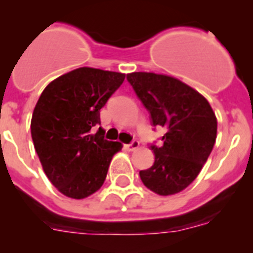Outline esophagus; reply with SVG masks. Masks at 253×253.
<instances>
[{"instance_id":"34e87169","label":"esophagus","mask_w":253,"mask_h":253,"mask_svg":"<svg viewBox=\"0 0 253 253\" xmlns=\"http://www.w3.org/2000/svg\"><path fill=\"white\" fill-rule=\"evenodd\" d=\"M138 147H139V142L138 141H132L131 143H129V144L125 145V149L128 150V152H133V150H136Z\"/></svg>"}]
</instances>
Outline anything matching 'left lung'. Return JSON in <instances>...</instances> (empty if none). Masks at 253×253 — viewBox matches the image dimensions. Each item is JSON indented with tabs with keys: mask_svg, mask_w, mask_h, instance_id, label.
Segmentation results:
<instances>
[{
	"mask_svg": "<svg viewBox=\"0 0 253 253\" xmlns=\"http://www.w3.org/2000/svg\"><path fill=\"white\" fill-rule=\"evenodd\" d=\"M127 81L150 114L153 126L167 128L162 147L152 144L154 164L141 170L145 187L160 196L175 195L197 177L216 138V117L203 95L174 77L148 72Z\"/></svg>",
	"mask_w": 253,
	"mask_h": 253,
	"instance_id": "left-lung-1",
	"label": "left lung"
}]
</instances>
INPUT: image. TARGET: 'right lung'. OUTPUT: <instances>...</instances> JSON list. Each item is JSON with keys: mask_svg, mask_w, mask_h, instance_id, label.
Instances as JSON below:
<instances>
[{"mask_svg": "<svg viewBox=\"0 0 253 253\" xmlns=\"http://www.w3.org/2000/svg\"><path fill=\"white\" fill-rule=\"evenodd\" d=\"M125 81L124 73L81 67L44 89L33 112L32 138L45 174L62 195L82 200L103 186L122 144L106 141L100 109Z\"/></svg>", "mask_w": 253, "mask_h": 253, "instance_id": "right-lung-1", "label": "right lung"}]
</instances>
